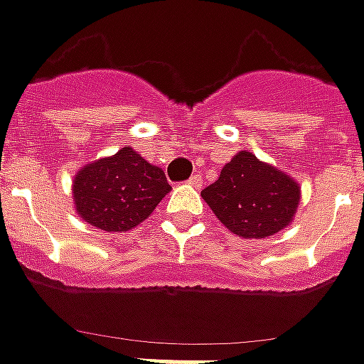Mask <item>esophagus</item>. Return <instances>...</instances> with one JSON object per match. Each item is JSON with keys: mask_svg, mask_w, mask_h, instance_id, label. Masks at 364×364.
<instances>
[{"mask_svg": "<svg viewBox=\"0 0 364 364\" xmlns=\"http://www.w3.org/2000/svg\"><path fill=\"white\" fill-rule=\"evenodd\" d=\"M187 183H189L191 187H195V189H199V187H201V183H203V179H201L199 175H191V179H189Z\"/></svg>", "mask_w": 364, "mask_h": 364, "instance_id": "34e87169", "label": "esophagus"}]
</instances>
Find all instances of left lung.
Masks as SVG:
<instances>
[{"label": "left lung", "mask_w": 364, "mask_h": 364, "mask_svg": "<svg viewBox=\"0 0 364 364\" xmlns=\"http://www.w3.org/2000/svg\"><path fill=\"white\" fill-rule=\"evenodd\" d=\"M201 197L230 232L245 240H259L292 223L300 187L254 153L240 151L221 169L220 179L201 191Z\"/></svg>", "instance_id": "left-lung-1"}]
</instances>
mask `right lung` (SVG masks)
<instances>
[{"label": "right lung", "instance_id": "1", "mask_svg": "<svg viewBox=\"0 0 364 364\" xmlns=\"http://www.w3.org/2000/svg\"><path fill=\"white\" fill-rule=\"evenodd\" d=\"M171 191L163 169L131 146L82 167L72 181L82 220L102 232H129L143 223Z\"/></svg>", "mask_w": 364, "mask_h": 364}]
</instances>
